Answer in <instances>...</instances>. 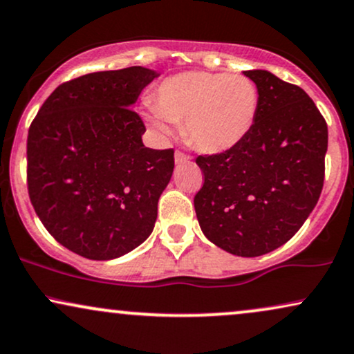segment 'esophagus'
I'll return each mask as SVG.
<instances>
[{
	"label": "esophagus",
	"mask_w": 354,
	"mask_h": 354,
	"mask_svg": "<svg viewBox=\"0 0 354 354\" xmlns=\"http://www.w3.org/2000/svg\"><path fill=\"white\" fill-rule=\"evenodd\" d=\"M189 162V156L182 151H176V164H185Z\"/></svg>",
	"instance_id": "34e87169"
}]
</instances>
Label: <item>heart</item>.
<instances>
[{
	"instance_id": "obj_1",
	"label": "heart",
	"mask_w": 354,
	"mask_h": 354,
	"mask_svg": "<svg viewBox=\"0 0 354 354\" xmlns=\"http://www.w3.org/2000/svg\"><path fill=\"white\" fill-rule=\"evenodd\" d=\"M149 115L156 129L167 133L162 118L184 123V136L195 149L225 152L248 136L259 108L254 82L243 75L185 72L157 86Z\"/></svg>"
}]
</instances>
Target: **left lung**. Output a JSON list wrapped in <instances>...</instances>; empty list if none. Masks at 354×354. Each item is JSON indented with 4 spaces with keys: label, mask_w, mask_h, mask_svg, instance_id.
I'll return each instance as SVG.
<instances>
[{
    "label": "left lung",
    "mask_w": 354,
    "mask_h": 354,
    "mask_svg": "<svg viewBox=\"0 0 354 354\" xmlns=\"http://www.w3.org/2000/svg\"><path fill=\"white\" fill-rule=\"evenodd\" d=\"M259 108L248 136L231 149L197 156L203 185L194 205L200 228L218 248L263 256L294 236L320 198L328 128L300 86L248 71Z\"/></svg>",
    "instance_id": "1"
}]
</instances>
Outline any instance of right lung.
Instances as JSON below:
<instances>
[{"label": "right lung", "instance_id": "1", "mask_svg": "<svg viewBox=\"0 0 354 354\" xmlns=\"http://www.w3.org/2000/svg\"><path fill=\"white\" fill-rule=\"evenodd\" d=\"M156 77L128 67L72 78L29 126L30 203L57 241L88 259L123 256L154 228L174 149L144 146L146 126L131 106Z\"/></svg>", "mask_w": 354, "mask_h": 354}]
</instances>
